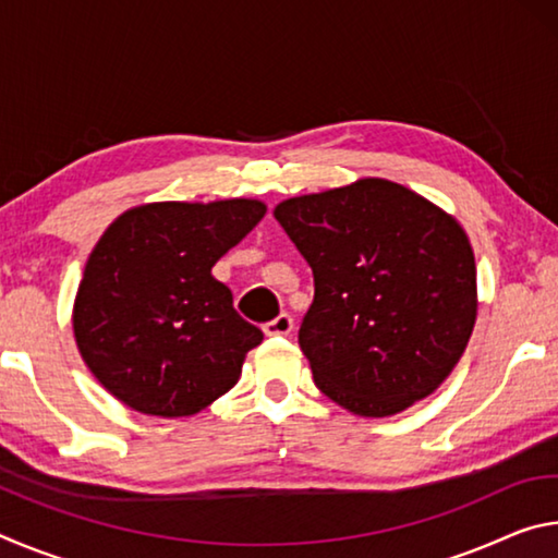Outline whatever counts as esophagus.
Here are the masks:
<instances>
[{"label":"esophagus","mask_w":558,"mask_h":558,"mask_svg":"<svg viewBox=\"0 0 558 558\" xmlns=\"http://www.w3.org/2000/svg\"><path fill=\"white\" fill-rule=\"evenodd\" d=\"M263 332L270 337H288L292 332V317L288 313H280L276 319L263 325Z\"/></svg>","instance_id":"esophagus-1"}]
</instances>
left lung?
<instances>
[{
	"mask_svg": "<svg viewBox=\"0 0 558 558\" xmlns=\"http://www.w3.org/2000/svg\"><path fill=\"white\" fill-rule=\"evenodd\" d=\"M276 219L313 268L298 342L317 389L356 415H391L446 381L477 315L456 219L386 179L295 196Z\"/></svg>",
	"mask_w": 558,
	"mask_h": 558,
	"instance_id": "obj_1",
	"label": "left lung"
}]
</instances>
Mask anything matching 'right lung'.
<instances>
[{"mask_svg":"<svg viewBox=\"0 0 558 558\" xmlns=\"http://www.w3.org/2000/svg\"><path fill=\"white\" fill-rule=\"evenodd\" d=\"M266 216L253 199L147 204L102 233L78 286L73 332L83 362L130 409L194 415L239 381L260 327L211 276Z\"/></svg>","mask_w":558,"mask_h":558,"instance_id":"obj_1","label":"right lung"}]
</instances>
